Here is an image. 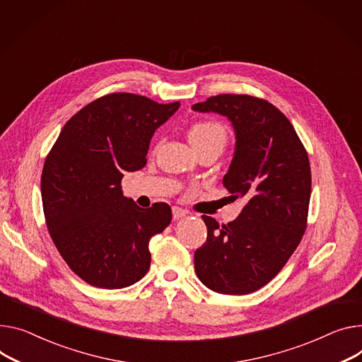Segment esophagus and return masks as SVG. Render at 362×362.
Listing matches in <instances>:
<instances>
[{
	"instance_id": "1",
	"label": "esophagus",
	"mask_w": 362,
	"mask_h": 362,
	"mask_svg": "<svg viewBox=\"0 0 362 362\" xmlns=\"http://www.w3.org/2000/svg\"><path fill=\"white\" fill-rule=\"evenodd\" d=\"M188 214V211L187 210H184V209H181V207H173V217H174V220H178V218H182V217H185Z\"/></svg>"
}]
</instances>
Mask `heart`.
<instances>
[{
	"label": "heart",
	"instance_id": "1",
	"mask_svg": "<svg viewBox=\"0 0 362 362\" xmlns=\"http://www.w3.org/2000/svg\"><path fill=\"white\" fill-rule=\"evenodd\" d=\"M188 139L192 146L203 144H217L223 146L226 141V129L217 122H199L192 124L188 132Z\"/></svg>",
	"mask_w": 362,
	"mask_h": 362
}]
</instances>
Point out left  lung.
Instances as JSON below:
<instances>
[{"label": "left lung", "instance_id": "8db88e82", "mask_svg": "<svg viewBox=\"0 0 362 362\" xmlns=\"http://www.w3.org/2000/svg\"><path fill=\"white\" fill-rule=\"evenodd\" d=\"M191 108L232 123L235 153L223 185L247 200L228 225L203 216L207 240L194 267L207 288L249 294L280 272L301 240L312 191L309 156L288 119L265 100L220 94Z\"/></svg>", "mask_w": 362, "mask_h": 362}]
</instances>
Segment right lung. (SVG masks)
<instances>
[{
	"label": "right lung",
	"mask_w": 362,
	"mask_h": 362,
	"mask_svg": "<svg viewBox=\"0 0 362 362\" xmlns=\"http://www.w3.org/2000/svg\"><path fill=\"white\" fill-rule=\"evenodd\" d=\"M180 108L115 93L64 126L42 173V203L54 246L88 284L123 288L149 269V240L171 223V207L141 209L122 191L124 173L146 165L155 130Z\"/></svg>",
	"instance_id": "right-lung-1"
}]
</instances>
